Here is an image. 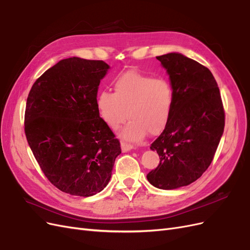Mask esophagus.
Wrapping results in <instances>:
<instances>
[{
    "label": "esophagus",
    "mask_w": 250,
    "mask_h": 250,
    "mask_svg": "<svg viewBox=\"0 0 250 250\" xmlns=\"http://www.w3.org/2000/svg\"><path fill=\"white\" fill-rule=\"evenodd\" d=\"M121 149H122L123 152H127V151H130V150H132V149H133V147H132L131 145H129V144H127V143L122 142V143H121Z\"/></svg>",
    "instance_id": "obj_1"
}]
</instances>
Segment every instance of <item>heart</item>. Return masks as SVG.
<instances>
[{
	"label": "heart",
	"instance_id": "heart-1",
	"mask_svg": "<svg viewBox=\"0 0 250 250\" xmlns=\"http://www.w3.org/2000/svg\"><path fill=\"white\" fill-rule=\"evenodd\" d=\"M112 85L115 93L103 90L96 103L101 119L113 130L129 119L121 138L140 143L148 132L155 135L165 129L174 104V90L167 79L131 71L119 76Z\"/></svg>",
	"mask_w": 250,
	"mask_h": 250
}]
</instances>
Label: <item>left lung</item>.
Returning a JSON list of instances; mask_svg holds the SVG:
<instances>
[{
	"mask_svg": "<svg viewBox=\"0 0 250 250\" xmlns=\"http://www.w3.org/2000/svg\"><path fill=\"white\" fill-rule=\"evenodd\" d=\"M156 59L170 77L174 104L167 126L151 144L160 165L147 179L155 188L174 190L194 183L209 167L223 134L225 115L220 90L207 66L180 53Z\"/></svg>",
	"mask_w": 250,
	"mask_h": 250,
	"instance_id": "obj_1",
	"label": "left lung"
}]
</instances>
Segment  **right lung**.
<instances>
[{
    "mask_svg": "<svg viewBox=\"0 0 250 250\" xmlns=\"http://www.w3.org/2000/svg\"><path fill=\"white\" fill-rule=\"evenodd\" d=\"M109 65L103 60H60L28 95L25 133L42 171L60 191L89 197L107 186L120 142L100 118L97 93Z\"/></svg>",
    "mask_w": 250,
    "mask_h": 250,
    "instance_id": "right-lung-1",
    "label": "right lung"
}]
</instances>
